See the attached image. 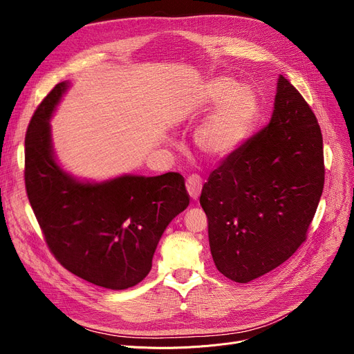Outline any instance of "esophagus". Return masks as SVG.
Returning <instances> with one entry per match:
<instances>
[{"instance_id":"1","label":"esophagus","mask_w":354,"mask_h":354,"mask_svg":"<svg viewBox=\"0 0 354 354\" xmlns=\"http://www.w3.org/2000/svg\"><path fill=\"white\" fill-rule=\"evenodd\" d=\"M187 189L189 196L196 201L199 198V194L202 191V178L199 175H191L187 179Z\"/></svg>"}]
</instances>
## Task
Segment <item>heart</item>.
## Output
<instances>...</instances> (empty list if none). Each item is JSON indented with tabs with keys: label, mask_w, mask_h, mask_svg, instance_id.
Returning <instances> with one entry per match:
<instances>
[{
	"label": "heart",
	"mask_w": 354,
	"mask_h": 354,
	"mask_svg": "<svg viewBox=\"0 0 354 354\" xmlns=\"http://www.w3.org/2000/svg\"><path fill=\"white\" fill-rule=\"evenodd\" d=\"M202 106H216L195 133L196 149L209 160L235 152L252 133L259 115L255 93L228 77L215 79L205 87Z\"/></svg>",
	"instance_id": "1"
}]
</instances>
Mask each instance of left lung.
<instances>
[{"mask_svg": "<svg viewBox=\"0 0 354 354\" xmlns=\"http://www.w3.org/2000/svg\"><path fill=\"white\" fill-rule=\"evenodd\" d=\"M324 187L323 136L284 76L268 124L211 172L199 198L214 263L235 283L281 266L300 248Z\"/></svg>", "mask_w": 354, "mask_h": 354, "instance_id": "8db88e82", "label": "left lung"}]
</instances>
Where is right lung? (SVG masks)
Returning <instances> with one entry per match:
<instances>
[{"mask_svg": "<svg viewBox=\"0 0 354 354\" xmlns=\"http://www.w3.org/2000/svg\"><path fill=\"white\" fill-rule=\"evenodd\" d=\"M68 83L43 99L26 133V189L55 259L83 280L110 290L140 283L152 268L159 239L187 209L180 174L124 175L102 183L79 182L54 159L48 120Z\"/></svg>", "mask_w": 354, "mask_h": 354, "instance_id": "obj_1", "label": "right lung"}]
</instances>
